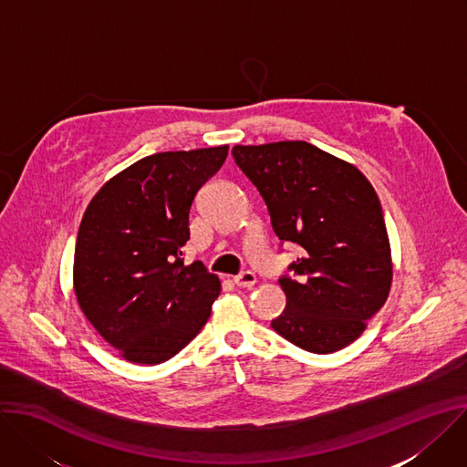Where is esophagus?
<instances>
[{
	"label": "esophagus",
	"mask_w": 467,
	"mask_h": 467,
	"mask_svg": "<svg viewBox=\"0 0 467 467\" xmlns=\"http://www.w3.org/2000/svg\"><path fill=\"white\" fill-rule=\"evenodd\" d=\"M234 283H236L240 288H249V286H253V285L257 283V275L247 270V272L238 274V275L234 277Z\"/></svg>",
	"instance_id": "obj_1"
}]
</instances>
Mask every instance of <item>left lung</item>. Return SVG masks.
Masks as SVG:
<instances>
[{
  "label": "left lung",
  "instance_id": "1",
  "mask_svg": "<svg viewBox=\"0 0 467 467\" xmlns=\"http://www.w3.org/2000/svg\"><path fill=\"white\" fill-rule=\"evenodd\" d=\"M274 233L302 247L279 285L286 307L272 327L313 354L348 347L386 304L393 263L379 199L359 169L307 141L236 145Z\"/></svg>",
  "mask_w": 467,
  "mask_h": 467
}]
</instances>
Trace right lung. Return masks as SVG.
I'll list each match as a JSON object with an SVG mask.
<instances>
[{"label":"right lung","mask_w":467,"mask_h":467,"mask_svg":"<svg viewBox=\"0 0 467 467\" xmlns=\"http://www.w3.org/2000/svg\"><path fill=\"white\" fill-rule=\"evenodd\" d=\"M229 147L156 152L109 179L81 218L74 251L78 306L120 358L158 365L206 324L218 275L184 265L190 208Z\"/></svg>","instance_id":"1"}]
</instances>
